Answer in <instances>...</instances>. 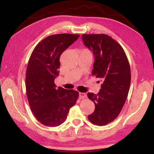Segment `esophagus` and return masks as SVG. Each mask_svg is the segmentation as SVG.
Wrapping results in <instances>:
<instances>
[{"label":"esophagus","instance_id":"esophagus-1","mask_svg":"<svg viewBox=\"0 0 154 154\" xmlns=\"http://www.w3.org/2000/svg\"><path fill=\"white\" fill-rule=\"evenodd\" d=\"M79 97H80V98L83 100V99H85L87 97V94H85V93H83V92H80L79 93Z\"/></svg>","mask_w":154,"mask_h":154}]
</instances>
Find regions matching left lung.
Returning <instances> with one entry per match:
<instances>
[{
	"mask_svg": "<svg viewBox=\"0 0 154 154\" xmlns=\"http://www.w3.org/2000/svg\"><path fill=\"white\" fill-rule=\"evenodd\" d=\"M83 44L94 56L93 76L102 82L97 94L88 92L95 110L88 119L92 124L103 126L119 116L127 98L131 82L130 67L121 45L105 34H83Z\"/></svg>",
	"mask_w": 154,
	"mask_h": 154,
	"instance_id": "8db88e82",
	"label": "left lung"
}]
</instances>
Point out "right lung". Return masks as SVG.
<instances>
[{"instance_id":"1","label":"right lung","mask_w":154,"mask_h":154,"mask_svg":"<svg viewBox=\"0 0 154 154\" xmlns=\"http://www.w3.org/2000/svg\"><path fill=\"white\" fill-rule=\"evenodd\" d=\"M79 35L57 34L46 37L32 51L26 69L27 100L36 119L48 127H57L66 121L70 108L75 105L78 91L56 87L60 57Z\"/></svg>"}]
</instances>
